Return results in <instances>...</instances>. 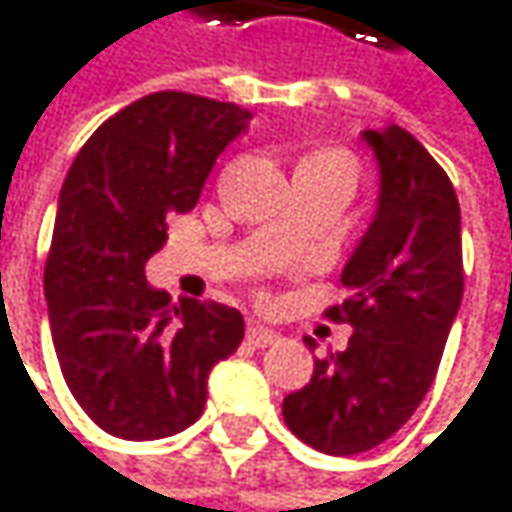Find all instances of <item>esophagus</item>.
Listing matches in <instances>:
<instances>
[{"mask_svg": "<svg viewBox=\"0 0 512 512\" xmlns=\"http://www.w3.org/2000/svg\"><path fill=\"white\" fill-rule=\"evenodd\" d=\"M246 337H249V343L257 346V349L278 343V334H275L272 328H263V325H249V328H246Z\"/></svg>", "mask_w": 512, "mask_h": 512, "instance_id": "34e87169", "label": "esophagus"}]
</instances>
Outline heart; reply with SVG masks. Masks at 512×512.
<instances>
[{
  "instance_id": "heart-1",
  "label": "heart",
  "mask_w": 512,
  "mask_h": 512,
  "mask_svg": "<svg viewBox=\"0 0 512 512\" xmlns=\"http://www.w3.org/2000/svg\"><path fill=\"white\" fill-rule=\"evenodd\" d=\"M319 158H337V161L349 163V158H343V155H319ZM349 166H351V163H349Z\"/></svg>"
}]
</instances>
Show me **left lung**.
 I'll return each instance as SVG.
<instances>
[{
  "label": "left lung",
  "mask_w": 512,
  "mask_h": 512,
  "mask_svg": "<svg viewBox=\"0 0 512 512\" xmlns=\"http://www.w3.org/2000/svg\"><path fill=\"white\" fill-rule=\"evenodd\" d=\"M378 163L375 216L343 266L349 299L328 316L354 328L284 398L287 428L316 451L360 454L416 413L463 299L460 205L442 166L398 125L366 128ZM310 349V337L304 340Z\"/></svg>",
  "instance_id": "obj_1"
}]
</instances>
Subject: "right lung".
<instances>
[{"label":"right lung","mask_w":512,"mask_h":512,"mask_svg":"<svg viewBox=\"0 0 512 512\" xmlns=\"http://www.w3.org/2000/svg\"><path fill=\"white\" fill-rule=\"evenodd\" d=\"M249 122L231 102L152 93L102 122L67 172L46 260L49 328L70 393L114 437L190 428L210 369L243 343L237 307L172 302L146 281V263Z\"/></svg>","instance_id":"add662e5"}]
</instances>
